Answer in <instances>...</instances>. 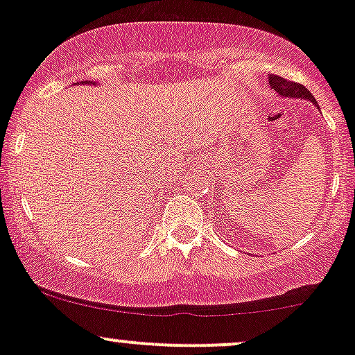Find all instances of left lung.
Returning <instances> with one entry per match:
<instances>
[{"mask_svg":"<svg viewBox=\"0 0 355 355\" xmlns=\"http://www.w3.org/2000/svg\"><path fill=\"white\" fill-rule=\"evenodd\" d=\"M269 86L272 87L277 94H281V96L284 98H304V100L311 101L313 105H316V100L311 96L310 91H308L304 86L298 85V83L288 81V79L272 74L269 76Z\"/></svg>","mask_w":355,"mask_h":355,"instance_id":"left-lung-1","label":"left lung"}]
</instances>
